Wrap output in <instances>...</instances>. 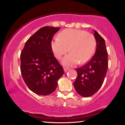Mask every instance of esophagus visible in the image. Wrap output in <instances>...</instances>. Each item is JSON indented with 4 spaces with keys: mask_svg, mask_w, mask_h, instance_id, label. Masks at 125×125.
<instances>
[{
    "mask_svg": "<svg viewBox=\"0 0 125 125\" xmlns=\"http://www.w3.org/2000/svg\"><path fill=\"white\" fill-rule=\"evenodd\" d=\"M63 69H64V72H67L69 70L68 68H66V67H64V68H63Z\"/></svg>",
    "mask_w": 125,
    "mask_h": 125,
    "instance_id": "34e87169",
    "label": "esophagus"
}]
</instances>
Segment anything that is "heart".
I'll return each instance as SVG.
<instances>
[{
  "label": "heart",
  "instance_id": "1",
  "mask_svg": "<svg viewBox=\"0 0 125 125\" xmlns=\"http://www.w3.org/2000/svg\"><path fill=\"white\" fill-rule=\"evenodd\" d=\"M54 56L60 60L63 55L71 53L62 59V63L66 67L83 64L92 58L95 52V39L92 34L81 30L68 29L62 31L51 42Z\"/></svg>",
  "mask_w": 125,
  "mask_h": 125
}]
</instances>
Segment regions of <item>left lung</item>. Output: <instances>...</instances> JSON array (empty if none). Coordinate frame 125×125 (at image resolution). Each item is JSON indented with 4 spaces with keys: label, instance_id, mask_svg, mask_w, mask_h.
Wrapping results in <instances>:
<instances>
[{
    "label": "left lung",
    "instance_id": "1",
    "mask_svg": "<svg viewBox=\"0 0 125 125\" xmlns=\"http://www.w3.org/2000/svg\"><path fill=\"white\" fill-rule=\"evenodd\" d=\"M96 42L95 53L83 67L76 69L78 75L73 85L83 97L92 96L102 86L108 68V54L104 39L94 30Z\"/></svg>",
    "mask_w": 125,
    "mask_h": 125
}]
</instances>
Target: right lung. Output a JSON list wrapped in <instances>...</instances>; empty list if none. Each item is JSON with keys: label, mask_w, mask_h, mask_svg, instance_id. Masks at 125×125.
Wrapping results in <instances>:
<instances>
[{"label": "right lung", "mask_w": 125, "mask_h": 125, "mask_svg": "<svg viewBox=\"0 0 125 125\" xmlns=\"http://www.w3.org/2000/svg\"><path fill=\"white\" fill-rule=\"evenodd\" d=\"M60 27L45 26L29 38L21 52L20 70L25 83L32 92L48 95L56 90L64 70L51 48L53 35Z\"/></svg>", "instance_id": "add662e5"}]
</instances>
